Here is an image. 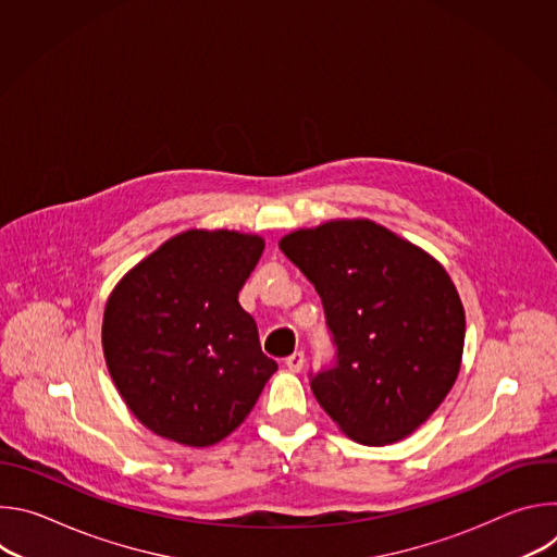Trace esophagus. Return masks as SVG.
Instances as JSON below:
<instances>
[{
  "instance_id": "34e87169",
  "label": "esophagus",
  "mask_w": 557,
  "mask_h": 557,
  "mask_svg": "<svg viewBox=\"0 0 557 557\" xmlns=\"http://www.w3.org/2000/svg\"><path fill=\"white\" fill-rule=\"evenodd\" d=\"M304 352H293L288 359H286V368L290 370V372H299L301 368H304Z\"/></svg>"
}]
</instances>
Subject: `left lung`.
Returning a JSON list of instances; mask_svg holds the SVG:
<instances>
[{
	"instance_id": "1",
	"label": "left lung",
	"mask_w": 557,
	"mask_h": 557,
	"mask_svg": "<svg viewBox=\"0 0 557 557\" xmlns=\"http://www.w3.org/2000/svg\"><path fill=\"white\" fill-rule=\"evenodd\" d=\"M320 293L337 366L312 376L314 399L363 445L410 436L451 389L465 310L438 260L389 228L329 220L280 240Z\"/></svg>"
}]
</instances>
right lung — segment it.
Returning <instances> with one entry per match:
<instances>
[{
    "mask_svg": "<svg viewBox=\"0 0 557 557\" xmlns=\"http://www.w3.org/2000/svg\"><path fill=\"white\" fill-rule=\"evenodd\" d=\"M264 237L189 228L129 269L108 297L103 355L129 412L187 447L226 438L277 370L237 301Z\"/></svg>",
    "mask_w": 557,
    "mask_h": 557,
    "instance_id": "right-lung-1",
    "label": "right lung"
}]
</instances>
